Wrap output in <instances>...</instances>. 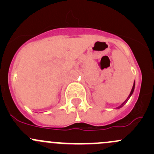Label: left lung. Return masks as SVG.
Wrapping results in <instances>:
<instances>
[{
    "label": "left lung",
    "instance_id": "left-lung-1",
    "mask_svg": "<svg viewBox=\"0 0 154 154\" xmlns=\"http://www.w3.org/2000/svg\"><path fill=\"white\" fill-rule=\"evenodd\" d=\"M134 88H135V81H134V83H133V88H132V89H131V91H130V94H129V96H128V97H127V98L126 99V100H125V101H124L123 103H122V104L120 105V106H118V107H116V109H120V108H122V107L124 105H125V104H126V103H127V102L128 101V100H129V99H130V97H131L132 94H133V91H134Z\"/></svg>",
    "mask_w": 154,
    "mask_h": 154
}]
</instances>
